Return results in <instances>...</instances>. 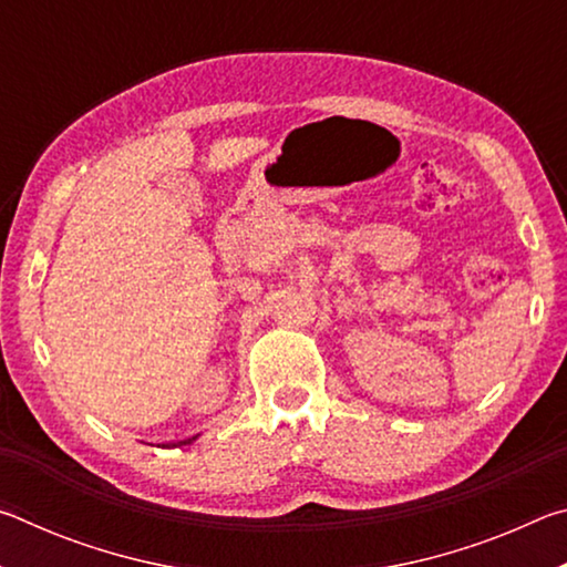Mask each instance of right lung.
<instances>
[{
	"label": "right lung",
	"mask_w": 567,
	"mask_h": 567,
	"mask_svg": "<svg viewBox=\"0 0 567 567\" xmlns=\"http://www.w3.org/2000/svg\"><path fill=\"white\" fill-rule=\"evenodd\" d=\"M197 440V435L195 437H187V440H179V443H169L167 447H179V445H189V443H195Z\"/></svg>",
	"instance_id": "add662e5"
}]
</instances>
